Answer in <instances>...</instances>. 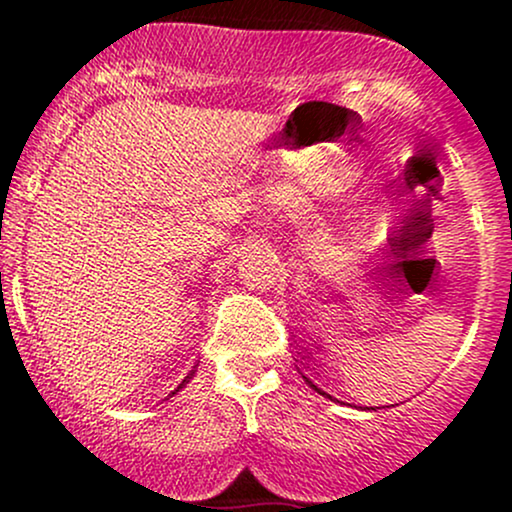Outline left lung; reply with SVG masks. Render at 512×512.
Returning a JSON list of instances; mask_svg holds the SVG:
<instances>
[{
	"instance_id": "1",
	"label": "left lung",
	"mask_w": 512,
	"mask_h": 512,
	"mask_svg": "<svg viewBox=\"0 0 512 512\" xmlns=\"http://www.w3.org/2000/svg\"><path fill=\"white\" fill-rule=\"evenodd\" d=\"M303 379H305V382H308V384H310V387H313V389H315V392H318V394H325V392H323V389H320V387H318V384H313V382H310V379H308V377H305V374H303ZM325 397H330V394H325Z\"/></svg>"
}]
</instances>
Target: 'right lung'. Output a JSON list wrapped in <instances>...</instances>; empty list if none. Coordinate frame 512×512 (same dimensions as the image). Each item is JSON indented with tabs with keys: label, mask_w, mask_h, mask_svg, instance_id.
I'll return each instance as SVG.
<instances>
[{
	"label": "right lung",
	"mask_w": 512,
	"mask_h": 512,
	"mask_svg": "<svg viewBox=\"0 0 512 512\" xmlns=\"http://www.w3.org/2000/svg\"><path fill=\"white\" fill-rule=\"evenodd\" d=\"M189 377H192V374H189ZM189 377H187V379H189ZM187 379H184V382H187ZM184 382H182V384H184ZM182 384H179V387H182ZM179 387H177V389H179Z\"/></svg>",
	"instance_id": "add662e5"
}]
</instances>
